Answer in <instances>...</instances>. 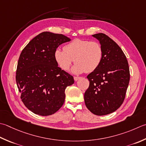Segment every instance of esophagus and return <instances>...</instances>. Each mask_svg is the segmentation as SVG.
Returning a JSON list of instances; mask_svg holds the SVG:
<instances>
[{
	"instance_id": "obj_1",
	"label": "esophagus",
	"mask_w": 146,
	"mask_h": 146,
	"mask_svg": "<svg viewBox=\"0 0 146 146\" xmlns=\"http://www.w3.org/2000/svg\"><path fill=\"white\" fill-rule=\"evenodd\" d=\"M79 79H80V77H78V76H74V80H75V81H78Z\"/></svg>"
}]
</instances>
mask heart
I'll use <instances>...</instances> for the list:
<instances>
[{
	"instance_id": "heart-1",
	"label": "heart",
	"mask_w": 146,
	"mask_h": 146,
	"mask_svg": "<svg viewBox=\"0 0 146 146\" xmlns=\"http://www.w3.org/2000/svg\"><path fill=\"white\" fill-rule=\"evenodd\" d=\"M64 50L57 48L54 58L59 67L64 71L70 69L73 61L75 64L71 72L76 75L95 71L101 64L103 50L98 42L75 38L64 46Z\"/></svg>"
}]
</instances>
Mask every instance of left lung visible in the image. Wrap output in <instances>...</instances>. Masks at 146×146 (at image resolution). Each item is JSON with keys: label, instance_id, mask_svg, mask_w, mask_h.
Returning a JSON list of instances; mask_svg holds the SVG:
<instances>
[{"label": "left lung", "instance_id": "8db88e82", "mask_svg": "<svg viewBox=\"0 0 146 146\" xmlns=\"http://www.w3.org/2000/svg\"><path fill=\"white\" fill-rule=\"evenodd\" d=\"M92 36L103 50L101 64L87 76L89 87L84 94L88 110L96 115L115 112L123 102L130 80L127 59L116 43L104 33Z\"/></svg>", "mask_w": 146, "mask_h": 146}]
</instances>
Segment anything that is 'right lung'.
I'll use <instances>...</instances> for the list:
<instances>
[{
    "label": "right lung",
    "mask_w": 146,
    "mask_h": 146,
    "mask_svg": "<svg viewBox=\"0 0 146 146\" xmlns=\"http://www.w3.org/2000/svg\"><path fill=\"white\" fill-rule=\"evenodd\" d=\"M71 39L62 34L44 31L27 45L20 54L16 80L21 99L33 113L48 116L63 105L65 89L73 77L58 67L54 51Z\"/></svg>",
    "instance_id": "1"
}]
</instances>
